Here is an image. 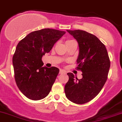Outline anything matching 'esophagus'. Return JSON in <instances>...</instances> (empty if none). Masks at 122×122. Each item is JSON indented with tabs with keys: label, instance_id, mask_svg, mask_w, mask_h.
Listing matches in <instances>:
<instances>
[{
	"label": "esophagus",
	"instance_id": "obj_1",
	"mask_svg": "<svg viewBox=\"0 0 122 122\" xmlns=\"http://www.w3.org/2000/svg\"><path fill=\"white\" fill-rule=\"evenodd\" d=\"M65 73L66 72L64 71V70H62V69H61V70H60V74H63V73Z\"/></svg>",
	"mask_w": 122,
	"mask_h": 122
}]
</instances>
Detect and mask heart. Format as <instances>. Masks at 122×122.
I'll return each mask as SVG.
<instances>
[{"instance_id": "b5f03b06", "label": "heart", "mask_w": 122, "mask_h": 122, "mask_svg": "<svg viewBox=\"0 0 122 122\" xmlns=\"http://www.w3.org/2000/svg\"><path fill=\"white\" fill-rule=\"evenodd\" d=\"M71 41H73V40H70V39H69V40H67L66 41V43H67V42H71Z\"/></svg>"}]
</instances>
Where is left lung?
<instances>
[{"label": "left lung", "instance_id": "1", "mask_svg": "<svg viewBox=\"0 0 122 122\" xmlns=\"http://www.w3.org/2000/svg\"><path fill=\"white\" fill-rule=\"evenodd\" d=\"M77 41L79 55L76 69L82 72L81 79L67 73L69 81L64 87L66 96L74 103L82 105L99 94L107 78L110 60L105 45L87 31L67 30Z\"/></svg>", "mask_w": 122, "mask_h": 122}]
</instances>
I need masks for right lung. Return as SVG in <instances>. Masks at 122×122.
<instances>
[{
    "instance_id": "right-lung-1",
    "label": "right lung",
    "mask_w": 122,
    "mask_h": 122,
    "mask_svg": "<svg viewBox=\"0 0 122 122\" xmlns=\"http://www.w3.org/2000/svg\"><path fill=\"white\" fill-rule=\"evenodd\" d=\"M65 33L44 28L30 33L17 45L13 56L15 81L19 89L29 99L44 98L51 91L60 70L42 67V57Z\"/></svg>"
}]
</instances>
